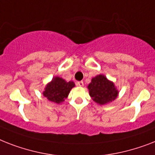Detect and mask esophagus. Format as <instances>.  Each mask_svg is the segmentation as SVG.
Returning <instances> with one entry per match:
<instances>
[{
	"label": "esophagus",
	"instance_id": "1",
	"mask_svg": "<svg viewBox=\"0 0 155 155\" xmlns=\"http://www.w3.org/2000/svg\"><path fill=\"white\" fill-rule=\"evenodd\" d=\"M76 85L79 87H83L84 86V82L83 81H78L76 82Z\"/></svg>",
	"mask_w": 155,
	"mask_h": 155
}]
</instances>
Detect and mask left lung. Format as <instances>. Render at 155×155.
<instances>
[{
    "instance_id": "8db88e82",
    "label": "left lung",
    "mask_w": 155,
    "mask_h": 155,
    "mask_svg": "<svg viewBox=\"0 0 155 155\" xmlns=\"http://www.w3.org/2000/svg\"><path fill=\"white\" fill-rule=\"evenodd\" d=\"M87 88L91 97L100 105L114 100L119 94V91L116 89L114 83L108 80L104 75H98L92 78Z\"/></svg>"
}]
</instances>
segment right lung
<instances>
[{
    "label": "right lung",
    "mask_w": 155,
    "mask_h": 155,
    "mask_svg": "<svg viewBox=\"0 0 155 155\" xmlns=\"http://www.w3.org/2000/svg\"><path fill=\"white\" fill-rule=\"evenodd\" d=\"M75 87L74 82L65 81L64 79L56 76L45 87L43 95L49 101L60 104L64 101L70 91Z\"/></svg>",
    "instance_id": "add662e5"
}]
</instances>
